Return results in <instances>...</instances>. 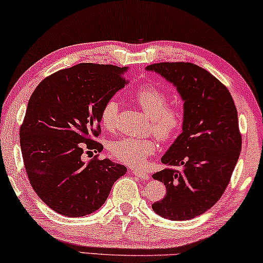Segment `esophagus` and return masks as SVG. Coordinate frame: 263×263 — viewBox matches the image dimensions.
I'll list each match as a JSON object with an SVG mask.
<instances>
[{"label":"esophagus","instance_id":"1","mask_svg":"<svg viewBox=\"0 0 263 263\" xmlns=\"http://www.w3.org/2000/svg\"><path fill=\"white\" fill-rule=\"evenodd\" d=\"M133 174L140 179H149V174L143 170H133Z\"/></svg>","mask_w":263,"mask_h":263}]
</instances>
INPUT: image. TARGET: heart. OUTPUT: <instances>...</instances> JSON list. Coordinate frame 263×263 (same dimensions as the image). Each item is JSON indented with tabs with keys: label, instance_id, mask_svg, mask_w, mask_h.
Listing matches in <instances>:
<instances>
[{
	"label": "heart",
	"instance_id": "1",
	"mask_svg": "<svg viewBox=\"0 0 263 263\" xmlns=\"http://www.w3.org/2000/svg\"><path fill=\"white\" fill-rule=\"evenodd\" d=\"M139 106L151 117V129L158 138L167 141L181 132L184 114L181 106L168 103L167 93L157 86L146 84L134 92ZM120 106L115 98L106 100L100 110V123L107 130L116 128ZM158 143L154 139L122 138L111 142L110 153L115 159L130 166H140L149 156L157 152Z\"/></svg>",
	"mask_w": 263,
	"mask_h": 263
}]
</instances>
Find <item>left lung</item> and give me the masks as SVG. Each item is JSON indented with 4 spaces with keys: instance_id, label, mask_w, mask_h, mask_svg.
<instances>
[{
    "instance_id": "8db88e82",
    "label": "left lung",
    "mask_w": 263,
    "mask_h": 263,
    "mask_svg": "<svg viewBox=\"0 0 263 263\" xmlns=\"http://www.w3.org/2000/svg\"><path fill=\"white\" fill-rule=\"evenodd\" d=\"M146 69L171 82L184 102L182 133L161 158L168 167L153 175L166 195L152 208L168 220H188L213 207L229 185L242 149L237 109L226 86L196 64L161 62Z\"/></svg>"
}]
</instances>
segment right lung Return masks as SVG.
Returning <instances> with one entry per match:
<instances>
[{
	"label": "right lung",
	"mask_w": 263,
	"mask_h": 263,
	"mask_svg": "<svg viewBox=\"0 0 263 263\" xmlns=\"http://www.w3.org/2000/svg\"><path fill=\"white\" fill-rule=\"evenodd\" d=\"M127 67L80 63L45 78L32 93L20 127L28 181L43 202L66 217L99 210L124 165L82 153L102 152L100 110L127 84Z\"/></svg>",
	"instance_id": "add662e5"
}]
</instances>
